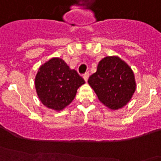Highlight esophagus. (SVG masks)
I'll use <instances>...</instances> for the list:
<instances>
[{"mask_svg": "<svg viewBox=\"0 0 161 161\" xmlns=\"http://www.w3.org/2000/svg\"><path fill=\"white\" fill-rule=\"evenodd\" d=\"M90 74L89 72H86L84 74H83V79L85 80V82H87V79H88V77H89Z\"/></svg>", "mask_w": 161, "mask_h": 161, "instance_id": "obj_1", "label": "esophagus"}]
</instances>
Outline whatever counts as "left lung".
I'll return each instance as SVG.
<instances>
[{
  "mask_svg": "<svg viewBox=\"0 0 161 161\" xmlns=\"http://www.w3.org/2000/svg\"><path fill=\"white\" fill-rule=\"evenodd\" d=\"M87 82L99 101L111 110L126 106L136 88L132 69L118 56L103 58Z\"/></svg>",
  "mask_w": 161,
  "mask_h": 161,
  "instance_id": "8db88e82",
  "label": "left lung"
}]
</instances>
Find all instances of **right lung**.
Wrapping results in <instances>:
<instances>
[{
	"mask_svg": "<svg viewBox=\"0 0 161 161\" xmlns=\"http://www.w3.org/2000/svg\"><path fill=\"white\" fill-rule=\"evenodd\" d=\"M84 83L83 78L60 58H52L41 65L35 79L40 102L57 112L73 102L78 88Z\"/></svg>",
	"mask_w": 161,
	"mask_h": 161,
	"instance_id": "add662e5",
	"label": "right lung"
}]
</instances>
